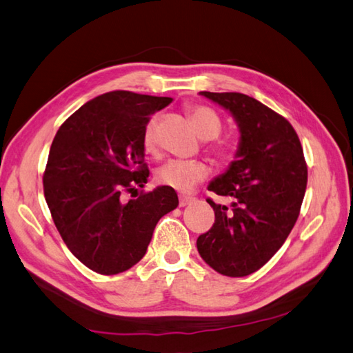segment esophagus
Listing matches in <instances>:
<instances>
[{"instance_id":"obj_1","label":"esophagus","mask_w":353,"mask_h":353,"mask_svg":"<svg viewBox=\"0 0 353 353\" xmlns=\"http://www.w3.org/2000/svg\"><path fill=\"white\" fill-rule=\"evenodd\" d=\"M192 200H194L192 197H188V196H181V197H179V206H182V208H183V206L190 205V203L192 202Z\"/></svg>"}]
</instances>
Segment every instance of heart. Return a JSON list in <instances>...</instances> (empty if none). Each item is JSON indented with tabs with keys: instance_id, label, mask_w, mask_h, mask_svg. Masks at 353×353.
<instances>
[{
	"instance_id": "heart-1",
	"label": "heart",
	"mask_w": 353,
	"mask_h": 353,
	"mask_svg": "<svg viewBox=\"0 0 353 353\" xmlns=\"http://www.w3.org/2000/svg\"><path fill=\"white\" fill-rule=\"evenodd\" d=\"M190 119L194 125L197 134L203 141L208 142V151L219 159V161H230L232 157V148L230 143L219 141L217 136L222 131V119L214 112L211 107L206 105H192L188 108ZM143 150L148 154H154L157 150L156 142V119H151L143 131ZM210 174L208 165L202 161H170L159 168L156 174L157 183L167 188L176 190L179 192H190L196 186L203 182Z\"/></svg>"
}]
</instances>
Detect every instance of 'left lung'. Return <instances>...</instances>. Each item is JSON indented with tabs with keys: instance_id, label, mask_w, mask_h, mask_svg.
<instances>
[{
	"instance_id": "obj_1",
	"label": "left lung",
	"mask_w": 353,
	"mask_h": 353,
	"mask_svg": "<svg viewBox=\"0 0 353 353\" xmlns=\"http://www.w3.org/2000/svg\"><path fill=\"white\" fill-rule=\"evenodd\" d=\"M230 110L240 143L230 168L208 190L231 197V208L206 200L216 214L197 239L200 257L228 277H245L266 265L299 219L307 167L299 136L281 114L243 93L200 92Z\"/></svg>"
}]
</instances>
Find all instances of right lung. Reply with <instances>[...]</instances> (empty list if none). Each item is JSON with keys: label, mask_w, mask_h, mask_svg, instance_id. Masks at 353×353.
<instances>
[{"label": "right lung", "mask_w": 353, "mask_h": 353, "mask_svg": "<svg viewBox=\"0 0 353 353\" xmlns=\"http://www.w3.org/2000/svg\"><path fill=\"white\" fill-rule=\"evenodd\" d=\"M171 98L125 90L88 101L59 127L43 176L46 202L68 250L92 271L114 275L139 261L162 216L176 210L174 190L143 188V131ZM137 191V190H136Z\"/></svg>", "instance_id": "add662e5"}]
</instances>
